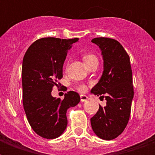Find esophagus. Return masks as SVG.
Returning a JSON list of instances; mask_svg holds the SVG:
<instances>
[{"label": "esophagus", "mask_w": 155, "mask_h": 155, "mask_svg": "<svg viewBox=\"0 0 155 155\" xmlns=\"http://www.w3.org/2000/svg\"><path fill=\"white\" fill-rule=\"evenodd\" d=\"M87 99H88V97H87L86 95H80V101L82 102L86 101Z\"/></svg>", "instance_id": "1"}]
</instances>
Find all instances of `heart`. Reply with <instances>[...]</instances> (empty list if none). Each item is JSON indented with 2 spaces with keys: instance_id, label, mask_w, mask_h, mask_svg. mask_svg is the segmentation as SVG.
Instances as JSON below:
<instances>
[{
  "instance_id": "1",
  "label": "heart",
  "mask_w": 155,
  "mask_h": 155,
  "mask_svg": "<svg viewBox=\"0 0 155 155\" xmlns=\"http://www.w3.org/2000/svg\"><path fill=\"white\" fill-rule=\"evenodd\" d=\"M83 60L85 63V64H87V63H90L91 61L94 60V59H97V56L93 54L92 53H87V54H84V55H83ZM76 89L80 92H84L87 91V87L86 84H78L76 86Z\"/></svg>"
}]
</instances>
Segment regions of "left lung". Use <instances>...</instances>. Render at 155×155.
<instances>
[{
  "mask_svg": "<svg viewBox=\"0 0 155 155\" xmlns=\"http://www.w3.org/2000/svg\"><path fill=\"white\" fill-rule=\"evenodd\" d=\"M92 42L101 50L104 71L91 92L105 98L107 102L105 107L100 104L97 113L91 118V125L98 137L113 140L124 131L130 117L134 85L130 56L113 38H95Z\"/></svg>",
  "mask_w": 155,
  "mask_h": 155,
  "instance_id": "8db88e82",
  "label": "left lung"
}]
</instances>
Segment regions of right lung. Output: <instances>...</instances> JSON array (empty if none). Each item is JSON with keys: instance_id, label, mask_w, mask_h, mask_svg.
<instances>
[{"instance_id": "1", "label": "right lung", "mask_w": 155, "mask_h": 155, "mask_svg": "<svg viewBox=\"0 0 155 155\" xmlns=\"http://www.w3.org/2000/svg\"><path fill=\"white\" fill-rule=\"evenodd\" d=\"M78 38L60 39L42 38L30 45L22 62V102L30 126L38 135L47 139L60 136L68 125L67 110L80 101L74 91L64 99L54 98L51 92L60 85L63 65L71 45Z\"/></svg>"}]
</instances>
